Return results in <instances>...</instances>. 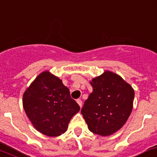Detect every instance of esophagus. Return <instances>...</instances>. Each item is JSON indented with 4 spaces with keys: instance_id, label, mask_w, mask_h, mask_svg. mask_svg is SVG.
Instances as JSON below:
<instances>
[{
    "instance_id": "34e87169",
    "label": "esophagus",
    "mask_w": 157,
    "mask_h": 157,
    "mask_svg": "<svg viewBox=\"0 0 157 157\" xmlns=\"http://www.w3.org/2000/svg\"><path fill=\"white\" fill-rule=\"evenodd\" d=\"M76 102H77V104H78L79 105H80V107H82V101L81 100H80V99H77L76 100Z\"/></svg>"
}]
</instances>
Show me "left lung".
<instances>
[{
    "label": "left lung",
    "mask_w": 157,
    "mask_h": 157,
    "mask_svg": "<svg viewBox=\"0 0 157 157\" xmlns=\"http://www.w3.org/2000/svg\"><path fill=\"white\" fill-rule=\"evenodd\" d=\"M93 92L81 109L89 129L112 135L122 128L132 110L134 90L121 76L106 71L92 80Z\"/></svg>",
    "instance_id": "1"
}]
</instances>
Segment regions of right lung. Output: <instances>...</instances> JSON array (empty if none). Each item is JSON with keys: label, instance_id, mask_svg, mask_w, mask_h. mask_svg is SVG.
<instances>
[{"label": "right lung", "instance_id": "obj_1", "mask_svg": "<svg viewBox=\"0 0 157 157\" xmlns=\"http://www.w3.org/2000/svg\"><path fill=\"white\" fill-rule=\"evenodd\" d=\"M23 106L35 128L48 136L64 133L80 110L69 89L48 71L40 73L25 92Z\"/></svg>", "mask_w": 157, "mask_h": 157}]
</instances>
